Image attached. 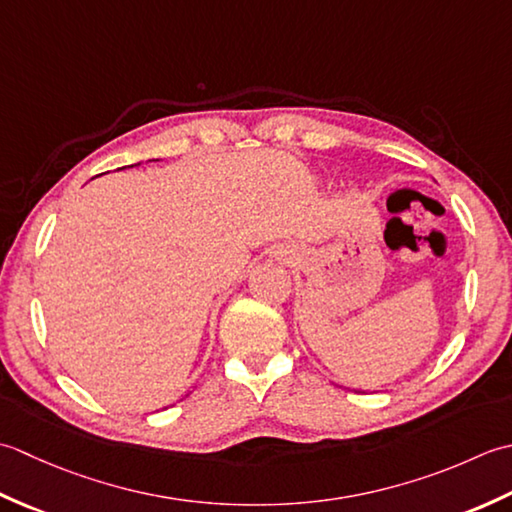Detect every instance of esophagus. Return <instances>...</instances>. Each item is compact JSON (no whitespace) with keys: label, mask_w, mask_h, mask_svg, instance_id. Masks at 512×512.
<instances>
[{"label":"esophagus","mask_w":512,"mask_h":512,"mask_svg":"<svg viewBox=\"0 0 512 512\" xmlns=\"http://www.w3.org/2000/svg\"><path fill=\"white\" fill-rule=\"evenodd\" d=\"M276 254H278V256H280V258H285V260H287V258H289V254H291V252H287V249H283V247H280V249H278V252H276Z\"/></svg>","instance_id":"obj_1"}]
</instances>
